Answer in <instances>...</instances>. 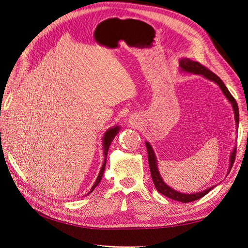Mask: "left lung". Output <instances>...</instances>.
Segmentation results:
<instances>
[{
  "mask_svg": "<svg viewBox=\"0 0 248 248\" xmlns=\"http://www.w3.org/2000/svg\"><path fill=\"white\" fill-rule=\"evenodd\" d=\"M180 67H181V69L183 71L192 72V73H196V74H201V76L205 77L206 78L215 81L216 84L220 87L223 94L226 95V97L229 99V101L232 103V109H234V114H235L236 124H237V127H238V125H239V108H238V104H237L234 97H232V94L229 92V90L226 87V85L223 84V81L218 77H217L215 73H213L211 70H209L208 68H206L204 65H202L199 62L191 61V60H189V59L180 60ZM146 147H147V151H148V161H149V167H150V171H151V177H152V180H153V183H154V185L156 187V189L158 190L160 193H162L163 196H166V197H168V198H170L171 200H175V201H178V202H189L197 201V200L202 198L204 196H206V194L209 191H211L212 188H214V187H210L209 189H207L205 191L193 193V194L181 193V192H178V191L174 190L172 188H170V186H168L166 183L162 181V178L160 177L158 169H157L155 154L153 152V149H152L151 145H150L149 142H146ZM236 149L237 148L234 149V151L232 152V155H231L230 170H231V169L232 167V164H234V161H235V158H236V152H237Z\"/></svg>",
  "mask_w": 248,
  "mask_h": 248,
  "instance_id": "8db88e82",
  "label": "left lung"
}]
</instances>
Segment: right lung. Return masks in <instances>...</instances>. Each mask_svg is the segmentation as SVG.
<instances>
[{
    "label": "right lung",
    "mask_w": 248,
    "mask_h": 248,
    "mask_svg": "<svg viewBox=\"0 0 248 248\" xmlns=\"http://www.w3.org/2000/svg\"><path fill=\"white\" fill-rule=\"evenodd\" d=\"M118 131H119V127H112V128H110V129H108L107 132H106V134H104V137H103V154H104V161H103V163H102V167H101V170H100V171H99V175H98V177H97V179H96V182L94 183V185L92 186V188H91V191L90 192H92L94 189H95V187L99 184V182H100V180H101V178H102V175H103V171H104V169H106V163H107V157H108V148H109V146H110V142L112 141V140H114V138L116 137V134L118 133Z\"/></svg>",
    "instance_id": "add662e5"
}]
</instances>
